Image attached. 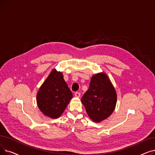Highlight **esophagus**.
Masks as SVG:
<instances>
[{"mask_svg": "<svg viewBox=\"0 0 155 155\" xmlns=\"http://www.w3.org/2000/svg\"><path fill=\"white\" fill-rule=\"evenodd\" d=\"M75 96L76 97H80V92H75Z\"/></svg>", "mask_w": 155, "mask_h": 155, "instance_id": "obj_1", "label": "esophagus"}]
</instances>
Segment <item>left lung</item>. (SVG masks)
<instances>
[{"label": "left lung", "instance_id": "1", "mask_svg": "<svg viewBox=\"0 0 155 155\" xmlns=\"http://www.w3.org/2000/svg\"><path fill=\"white\" fill-rule=\"evenodd\" d=\"M81 101L94 122L99 123L111 115L115 109L117 94L106 73H98L91 77L89 88Z\"/></svg>", "mask_w": 155, "mask_h": 155}]
</instances>
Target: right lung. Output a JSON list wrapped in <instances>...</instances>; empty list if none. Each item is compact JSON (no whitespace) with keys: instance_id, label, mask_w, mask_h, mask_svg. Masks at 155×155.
I'll return each instance as SVG.
<instances>
[{"instance_id":"obj_1","label":"right lung","mask_w":155,"mask_h":155,"mask_svg":"<svg viewBox=\"0 0 155 155\" xmlns=\"http://www.w3.org/2000/svg\"><path fill=\"white\" fill-rule=\"evenodd\" d=\"M73 97L61 71L52 70L40 86L37 94V103L44 115L56 119L61 116Z\"/></svg>"}]
</instances>
